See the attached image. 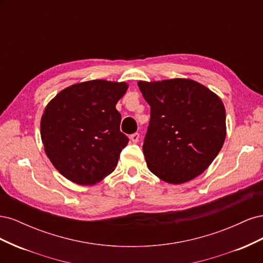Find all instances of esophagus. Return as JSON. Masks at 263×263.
<instances>
[{"label": "esophagus", "mask_w": 263, "mask_h": 263, "mask_svg": "<svg viewBox=\"0 0 263 263\" xmlns=\"http://www.w3.org/2000/svg\"><path fill=\"white\" fill-rule=\"evenodd\" d=\"M130 141H133V142H138V140H139V134L138 133H135V134H133V135H130Z\"/></svg>", "instance_id": "obj_1"}]
</instances>
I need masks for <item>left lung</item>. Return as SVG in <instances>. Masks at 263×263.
Masks as SVG:
<instances>
[{"instance_id": "left-lung-1", "label": "left lung", "mask_w": 263, "mask_h": 263, "mask_svg": "<svg viewBox=\"0 0 263 263\" xmlns=\"http://www.w3.org/2000/svg\"><path fill=\"white\" fill-rule=\"evenodd\" d=\"M150 105L145 159L155 176L181 184L200 176L220 151L226 138L222 101L191 79L138 81Z\"/></svg>"}]
</instances>
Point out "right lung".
<instances>
[{
    "label": "right lung",
    "mask_w": 263,
    "mask_h": 263,
    "mask_svg": "<svg viewBox=\"0 0 263 263\" xmlns=\"http://www.w3.org/2000/svg\"><path fill=\"white\" fill-rule=\"evenodd\" d=\"M126 82L91 80L70 85L47 104L41 119L45 153L63 177L93 185L112 173L128 138L119 130L116 103Z\"/></svg>",
    "instance_id": "right-lung-1"
}]
</instances>
